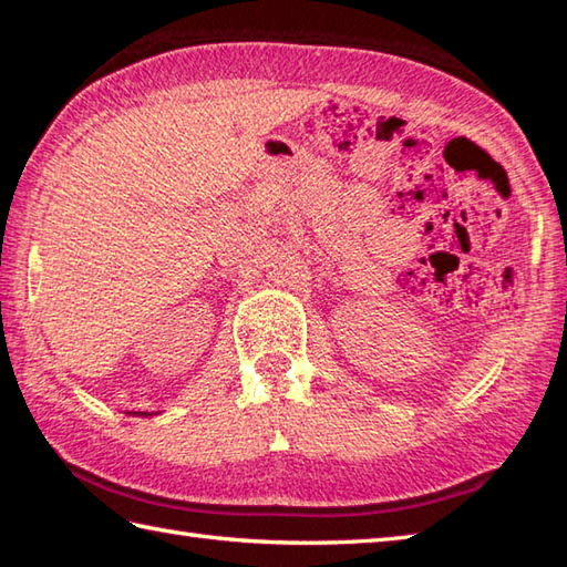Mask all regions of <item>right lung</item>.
<instances>
[{
    "instance_id": "obj_1",
    "label": "right lung",
    "mask_w": 567,
    "mask_h": 567,
    "mask_svg": "<svg viewBox=\"0 0 567 567\" xmlns=\"http://www.w3.org/2000/svg\"><path fill=\"white\" fill-rule=\"evenodd\" d=\"M143 414H148V412H143Z\"/></svg>"
}]
</instances>
